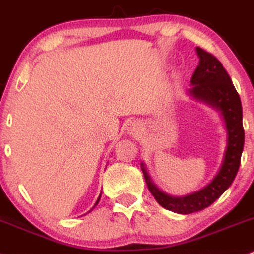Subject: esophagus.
Returning a JSON list of instances; mask_svg holds the SVG:
<instances>
[{
	"label": "esophagus",
	"instance_id": "esophagus-1",
	"mask_svg": "<svg viewBox=\"0 0 254 254\" xmlns=\"http://www.w3.org/2000/svg\"><path fill=\"white\" fill-rule=\"evenodd\" d=\"M140 125L138 124V122H132V124L129 125V127H128V133L132 134V135H136L140 132Z\"/></svg>",
	"mask_w": 254,
	"mask_h": 254
}]
</instances>
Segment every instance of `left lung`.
Listing matches in <instances>:
<instances>
[{
  "label": "left lung",
  "instance_id": "obj_1",
  "mask_svg": "<svg viewBox=\"0 0 254 254\" xmlns=\"http://www.w3.org/2000/svg\"><path fill=\"white\" fill-rule=\"evenodd\" d=\"M199 63L191 77L192 88L189 94L196 100L209 104L221 112L227 128V148L221 168L208 186L190 195L175 197L163 192L154 186L141 164L142 174L148 190L156 201L166 209L178 214H191L213 204L233 183L240 166L245 132L243 127V107L239 94L221 62L201 47H196Z\"/></svg>",
  "mask_w": 254,
  "mask_h": 254
}]
</instances>
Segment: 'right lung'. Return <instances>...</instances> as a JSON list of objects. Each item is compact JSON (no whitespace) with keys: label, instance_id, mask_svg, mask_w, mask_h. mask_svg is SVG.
<instances>
[{"label":"right lung","instance_id":"obj_1","mask_svg":"<svg viewBox=\"0 0 254 254\" xmlns=\"http://www.w3.org/2000/svg\"><path fill=\"white\" fill-rule=\"evenodd\" d=\"M100 198H101V195L98 196V198H97V201H96V203H95V205H97V203H98V201H100ZM95 205H94V208H95ZM92 210V209H91ZM89 213H90V211H89Z\"/></svg>","mask_w":254,"mask_h":254}]
</instances>
